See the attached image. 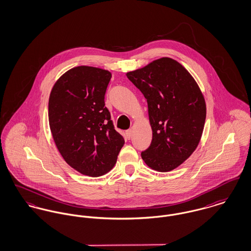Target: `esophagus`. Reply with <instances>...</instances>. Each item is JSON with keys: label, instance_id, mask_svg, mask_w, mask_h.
<instances>
[{"label": "esophagus", "instance_id": "obj_1", "mask_svg": "<svg viewBox=\"0 0 251 251\" xmlns=\"http://www.w3.org/2000/svg\"><path fill=\"white\" fill-rule=\"evenodd\" d=\"M126 138L130 139V137H131V135H132V130H131V129H128V130H126Z\"/></svg>", "mask_w": 251, "mask_h": 251}]
</instances>
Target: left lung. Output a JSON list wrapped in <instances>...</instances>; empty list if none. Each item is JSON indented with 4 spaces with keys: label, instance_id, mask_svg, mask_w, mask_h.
I'll list each match as a JSON object with an SVG mask.
<instances>
[{
    "label": "left lung",
    "instance_id": "left-lung-1",
    "mask_svg": "<svg viewBox=\"0 0 251 251\" xmlns=\"http://www.w3.org/2000/svg\"><path fill=\"white\" fill-rule=\"evenodd\" d=\"M126 76L148 102L152 140L141 152L142 158L158 172L177 168L195 151L202 135L206 104L199 85L180 63L169 57Z\"/></svg>",
    "mask_w": 251,
    "mask_h": 251
}]
</instances>
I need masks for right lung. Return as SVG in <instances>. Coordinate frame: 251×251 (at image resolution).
Listing matches in <instances>:
<instances>
[{
  "label": "right lung",
  "instance_id": "1",
  "mask_svg": "<svg viewBox=\"0 0 251 251\" xmlns=\"http://www.w3.org/2000/svg\"><path fill=\"white\" fill-rule=\"evenodd\" d=\"M111 73L78 66L53 85L49 100V123L54 143L72 168L92 177L108 173L125 144L115 129L104 96Z\"/></svg>",
  "mask_w": 251,
  "mask_h": 251
}]
</instances>
